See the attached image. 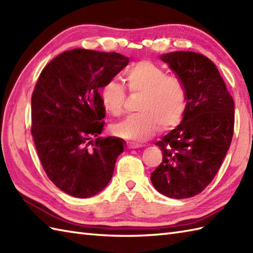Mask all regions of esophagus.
Masks as SVG:
<instances>
[{
    "label": "esophagus",
    "instance_id": "1",
    "mask_svg": "<svg viewBox=\"0 0 253 253\" xmlns=\"http://www.w3.org/2000/svg\"><path fill=\"white\" fill-rule=\"evenodd\" d=\"M128 148L129 149H136V148H140L142 147L141 143H137V142H128Z\"/></svg>",
    "mask_w": 253,
    "mask_h": 253
}]
</instances>
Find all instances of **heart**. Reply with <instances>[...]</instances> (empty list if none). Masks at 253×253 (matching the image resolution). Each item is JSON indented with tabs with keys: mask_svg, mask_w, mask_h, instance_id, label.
Masks as SVG:
<instances>
[{
	"mask_svg": "<svg viewBox=\"0 0 253 253\" xmlns=\"http://www.w3.org/2000/svg\"><path fill=\"white\" fill-rule=\"evenodd\" d=\"M125 82L130 92L142 93L137 110L139 113L113 125L115 135L146 140L161 130L178 125L185 114L187 93L180 79L166 74L150 61H140L128 68ZM102 105L113 116H120L125 109L126 92L122 85L110 80L100 91Z\"/></svg>",
	"mask_w": 253,
	"mask_h": 253,
	"instance_id": "obj_1",
	"label": "heart"
}]
</instances>
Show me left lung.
<instances>
[{
    "mask_svg": "<svg viewBox=\"0 0 253 253\" xmlns=\"http://www.w3.org/2000/svg\"><path fill=\"white\" fill-rule=\"evenodd\" d=\"M161 60L184 84L187 104L182 122L155 143L163 159L151 181L166 197L191 198L213 180L228 151L234 135V100L207 56L177 51Z\"/></svg>",
    "mask_w": 253,
    "mask_h": 253,
    "instance_id": "1",
    "label": "left lung"
}]
</instances>
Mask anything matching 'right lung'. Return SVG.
<instances>
[{"instance_id":"1","label":"right lung","mask_w":253,"mask_h":253,"mask_svg":"<svg viewBox=\"0 0 253 253\" xmlns=\"http://www.w3.org/2000/svg\"><path fill=\"white\" fill-rule=\"evenodd\" d=\"M128 63L116 52L74 49L47 64L35 85L31 135L38 155L49 179L73 197L103 190L123 152L122 139L98 137L105 117L99 90Z\"/></svg>"}]
</instances>
